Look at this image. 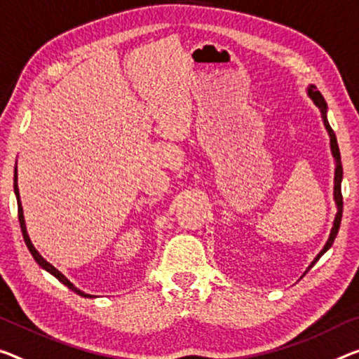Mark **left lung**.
<instances>
[{"mask_svg": "<svg viewBox=\"0 0 359 359\" xmlns=\"http://www.w3.org/2000/svg\"><path fill=\"white\" fill-rule=\"evenodd\" d=\"M308 96L313 99V102L316 104L321 110V115H323V122L324 126H326L327 133L330 136V149H332V156L335 157V178H334V198H335V203H337V215H335V219H334V226H332V231H330V236L326 242V245H324V249L318 253V257L314 258L313 263L308 266L306 271H310V268H313V264L316 263L319 258H321L324 253H326L330 245L334 244L335 237H337L339 233V228H340V222H341V212H344V197H341V176H344V168H341V162H340V151H339V144H337V137H335L334 130L330 128V125L327 122V104L324 101V97L321 93L316 90V86H310L308 88Z\"/></svg>", "mask_w": 359, "mask_h": 359, "instance_id": "left-lung-1", "label": "left lung"}]
</instances>
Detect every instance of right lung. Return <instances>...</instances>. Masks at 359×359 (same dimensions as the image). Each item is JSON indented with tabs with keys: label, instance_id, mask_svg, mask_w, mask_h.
Masks as SVG:
<instances>
[{
	"label": "right lung",
	"instance_id": "add662e5",
	"mask_svg": "<svg viewBox=\"0 0 359 359\" xmlns=\"http://www.w3.org/2000/svg\"><path fill=\"white\" fill-rule=\"evenodd\" d=\"M14 192H15V197H18V213H19V223H20V231H22V236H24V241H25V244H27V247H29V250H30V253H32V257L35 258V262L40 264V266L43 268V269H46L48 273H51L54 278L56 279H59L60 283H62L64 285H67V287L70 289V290H74L75 294H79V295H81V297H93V295H88V294H85V292H81V290H79L75 287L74 284L70 283V280L65 278V276L59 271V269H56L53 266L51 263H48L45 258H43L40 253H38V250L35 249V247H33V244H32V241H30V237H29V234H27V228H25V219H24V212H22V203H20V196H19V187H18V170H15V173H14Z\"/></svg>",
	"mask_w": 359,
	"mask_h": 359
}]
</instances>
